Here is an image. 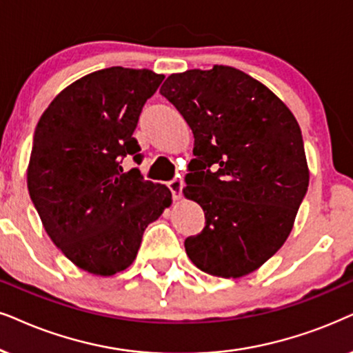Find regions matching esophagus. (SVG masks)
Listing matches in <instances>:
<instances>
[{
    "instance_id": "esophagus-1",
    "label": "esophagus",
    "mask_w": 353,
    "mask_h": 353,
    "mask_svg": "<svg viewBox=\"0 0 353 353\" xmlns=\"http://www.w3.org/2000/svg\"><path fill=\"white\" fill-rule=\"evenodd\" d=\"M168 188H170L173 198L180 199L181 190H183V180H181V178H175V180H172L170 183H168Z\"/></svg>"
}]
</instances>
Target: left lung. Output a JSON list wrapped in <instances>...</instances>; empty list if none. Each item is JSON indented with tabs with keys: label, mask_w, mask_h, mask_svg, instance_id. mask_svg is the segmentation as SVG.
<instances>
[{
	"label": "left lung",
	"mask_w": 353,
	"mask_h": 353,
	"mask_svg": "<svg viewBox=\"0 0 353 353\" xmlns=\"http://www.w3.org/2000/svg\"><path fill=\"white\" fill-rule=\"evenodd\" d=\"M160 94L194 136L183 194L203 208L205 227L186 238V254L210 276H248L285 243L308 190L299 123L271 89L232 66L172 74Z\"/></svg>",
	"instance_id": "8db88e82"
}]
</instances>
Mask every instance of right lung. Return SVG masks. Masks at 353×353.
Returning <instances> with one entry per match:
<instances>
[{
  "mask_svg": "<svg viewBox=\"0 0 353 353\" xmlns=\"http://www.w3.org/2000/svg\"><path fill=\"white\" fill-rule=\"evenodd\" d=\"M163 74L113 66L77 79L35 128L27 188L45 232L74 266L113 276L134 263L145 227L172 205L165 185L123 172L145 100Z\"/></svg>",
  "mask_w": 353,
  "mask_h": 353,
  "instance_id": "add662e5",
  "label": "right lung"
}]
</instances>
